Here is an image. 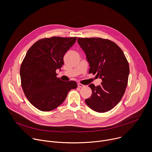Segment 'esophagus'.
Listing matches in <instances>:
<instances>
[{"label":"esophagus","instance_id":"esophagus-1","mask_svg":"<svg viewBox=\"0 0 152 152\" xmlns=\"http://www.w3.org/2000/svg\"><path fill=\"white\" fill-rule=\"evenodd\" d=\"M77 86H78V87H79V88H82V87H84V86H85L84 85L81 84V83H79L77 84Z\"/></svg>","mask_w":152,"mask_h":152}]
</instances>
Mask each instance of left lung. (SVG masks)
<instances>
[{"instance_id": "obj_1", "label": "left lung", "mask_w": 152, "mask_h": 152, "mask_svg": "<svg viewBox=\"0 0 152 152\" xmlns=\"http://www.w3.org/2000/svg\"><path fill=\"white\" fill-rule=\"evenodd\" d=\"M77 42L90 64L89 73L102 80L100 85H89L92 95L85 103L98 113L110 111L125 93L129 74L127 60L120 47L110 39L78 38Z\"/></svg>"}]
</instances>
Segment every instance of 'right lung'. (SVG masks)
I'll list each match as a JSON object with an SVG mask.
<instances>
[{
    "label": "right lung",
    "instance_id": "1",
    "mask_svg": "<svg viewBox=\"0 0 152 152\" xmlns=\"http://www.w3.org/2000/svg\"><path fill=\"white\" fill-rule=\"evenodd\" d=\"M76 38H42L28 50L20 67L21 85L29 102L38 110H55L63 103L71 90L77 88L75 81L61 80L56 73V69L64 64L65 53Z\"/></svg>",
    "mask_w": 152,
    "mask_h": 152
}]
</instances>
